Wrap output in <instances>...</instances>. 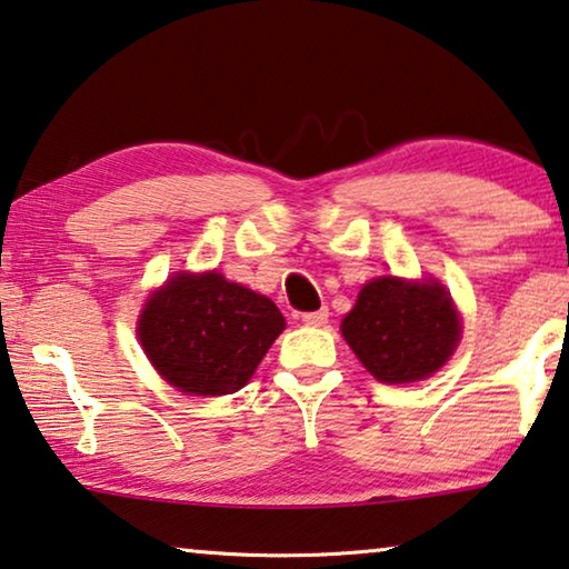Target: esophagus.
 Listing matches in <instances>:
<instances>
[{
  "mask_svg": "<svg viewBox=\"0 0 569 569\" xmlns=\"http://www.w3.org/2000/svg\"><path fill=\"white\" fill-rule=\"evenodd\" d=\"M301 321H303V325H309V327H325L327 321H329V309L325 307V309H319V311L301 313Z\"/></svg>",
  "mask_w": 569,
  "mask_h": 569,
  "instance_id": "34e87169",
  "label": "esophagus"
}]
</instances>
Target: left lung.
Returning <instances> with one entry per match:
<instances>
[{"mask_svg": "<svg viewBox=\"0 0 569 569\" xmlns=\"http://www.w3.org/2000/svg\"><path fill=\"white\" fill-rule=\"evenodd\" d=\"M342 337L380 383H417L452 358L462 321L435 278L380 276L360 288Z\"/></svg>", "mask_w": 569, "mask_h": 569, "instance_id": "obj_1", "label": "left lung"}]
</instances>
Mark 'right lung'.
<instances>
[{
    "mask_svg": "<svg viewBox=\"0 0 569 569\" xmlns=\"http://www.w3.org/2000/svg\"><path fill=\"white\" fill-rule=\"evenodd\" d=\"M283 329V313L268 296L217 270L168 278L138 319L152 368L186 396L240 391Z\"/></svg>",
    "mask_w": 569,
    "mask_h": 569,
    "instance_id": "right-lung-1",
    "label": "right lung"
}]
</instances>
